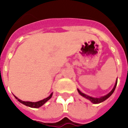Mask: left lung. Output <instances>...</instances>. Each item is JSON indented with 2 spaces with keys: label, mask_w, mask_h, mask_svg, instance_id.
Wrapping results in <instances>:
<instances>
[{
  "label": "left lung",
  "mask_w": 128,
  "mask_h": 128,
  "mask_svg": "<svg viewBox=\"0 0 128 128\" xmlns=\"http://www.w3.org/2000/svg\"><path fill=\"white\" fill-rule=\"evenodd\" d=\"M117 81H116V83H115V85H114V88H113V89H112V90L108 94H106V96H102V97H101V98H93V97H91V96H89L86 95V94H83L81 92V91L79 90L78 89H77V90H78V92L79 93V94L80 95H81L82 96H83L84 98H87V99H88V100H90L92 102V103H94V104H98V103H100V102H102L103 101H104V100H106L107 98H108L110 96L112 95V93L114 92V90H115V88H116V86H117Z\"/></svg>",
  "instance_id": "1"
}]
</instances>
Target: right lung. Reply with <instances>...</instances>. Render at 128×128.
Here are the masks:
<instances>
[{"instance_id": "obj_1", "label": "right lung", "mask_w": 128, "mask_h": 128, "mask_svg": "<svg viewBox=\"0 0 128 128\" xmlns=\"http://www.w3.org/2000/svg\"><path fill=\"white\" fill-rule=\"evenodd\" d=\"M52 95H53V93H52L50 94V96H48L47 98H45V99H43L42 100H40V101H38V102H26V101H22V100H20L19 98H18L16 96H15V98L17 99V100H18L20 102H21L22 104H23L26 105V106H29V107L31 108H39L41 106L44 104L47 101L50 100V98H52Z\"/></svg>"}]
</instances>
